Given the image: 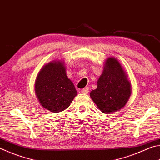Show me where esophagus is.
I'll return each mask as SVG.
<instances>
[{"label": "esophagus", "mask_w": 160, "mask_h": 160, "mask_svg": "<svg viewBox=\"0 0 160 160\" xmlns=\"http://www.w3.org/2000/svg\"><path fill=\"white\" fill-rule=\"evenodd\" d=\"M89 90H90V88L88 87V88H85L82 89V90H81V92L82 94H88L89 92Z\"/></svg>", "instance_id": "34e87169"}]
</instances>
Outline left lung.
<instances>
[{"mask_svg": "<svg viewBox=\"0 0 160 160\" xmlns=\"http://www.w3.org/2000/svg\"><path fill=\"white\" fill-rule=\"evenodd\" d=\"M127 77L117 59H107L97 88L90 94L102 112L108 114L125 106L131 94V82Z\"/></svg>", "mask_w": 160, "mask_h": 160, "instance_id": "8db88e82", "label": "left lung"}]
</instances>
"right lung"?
<instances>
[{
    "mask_svg": "<svg viewBox=\"0 0 160 160\" xmlns=\"http://www.w3.org/2000/svg\"><path fill=\"white\" fill-rule=\"evenodd\" d=\"M66 70L64 62L53 61L42 68L35 81V94L40 104L51 112L66 109L77 95Z\"/></svg>",
    "mask_w": 160,
    "mask_h": 160,
    "instance_id": "add662e5",
    "label": "right lung"
}]
</instances>
